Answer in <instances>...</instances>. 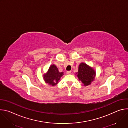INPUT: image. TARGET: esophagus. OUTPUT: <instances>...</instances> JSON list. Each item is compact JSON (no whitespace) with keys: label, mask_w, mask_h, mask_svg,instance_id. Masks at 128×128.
Returning a JSON list of instances; mask_svg holds the SVG:
<instances>
[{"label":"esophagus","mask_w":128,"mask_h":128,"mask_svg":"<svg viewBox=\"0 0 128 128\" xmlns=\"http://www.w3.org/2000/svg\"><path fill=\"white\" fill-rule=\"evenodd\" d=\"M67 74H71V71H68L67 72Z\"/></svg>","instance_id":"34e87169"}]
</instances>
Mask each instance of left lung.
<instances>
[{"instance_id":"1","label":"left lung","mask_w":128,"mask_h":128,"mask_svg":"<svg viewBox=\"0 0 128 128\" xmlns=\"http://www.w3.org/2000/svg\"><path fill=\"white\" fill-rule=\"evenodd\" d=\"M79 80L82 82L84 86H88L94 80L96 77V71L85 63L82 62L78 66V72L76 73Z\"/></svg>"}]
</instances>
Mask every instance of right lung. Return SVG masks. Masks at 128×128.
<instances>
[{"mask_svg":"<svg viewBox=\"0 0 128 128\" xmlns=\"http://www.w3.org/2000/svg\"><path fill=\"white\" fill-rule=\"evenodd\" d=\"M63 75V72H60L57 66L54 64H52L46 73L44 74L42 77L46 83L52 86H55L59 83L61 78Z\"/></svg>","mask_w":128,"mask_h":128,"instance_id":"1","label":"right lung"}]
</instances>
